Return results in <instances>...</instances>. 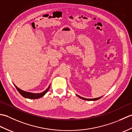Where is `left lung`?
Listing matches in <instances>:
<instances>
[{"instance_id": "8db88e82", "label": "left lung", "mask_w": 132, "mask_h": 132, "mask_svg": "<svg viewBox=\"0 0 132 132\" xmlns=\"http://www.w3.org/2000/svg\"><path fill=\"white\" fill-rule=\"evenodd\" d=\"M77 96H78L79 97V98H80V99H83V100H88V101H92V100H93V101H95V100H98V99H100V98L102 97V96H101V97H99L94 98V99H86V98H84V97H81V96H79V95H77Z\"/></svg>"}]
</instances>
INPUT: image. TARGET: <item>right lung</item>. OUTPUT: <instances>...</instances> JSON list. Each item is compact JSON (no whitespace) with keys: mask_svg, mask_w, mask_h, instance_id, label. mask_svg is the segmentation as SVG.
<instances>
[{"mask_svg":"<svg viewBox=\"0 0 132 132\" xmlns=\"http://www.w3.org/2000/svg\"><path fill=\"white\" fill-rule=\"evenodd\" d=\"M14 85V84H13ZM15 87L16 88L17 90L19 91V92L20 94L23 97H26V98H28V99H38V98H40L41 97H43V96H44L46 92L48 91V90L50 88V85H49V86L48 87L45 91H44V92H41V93H38V94H36V93H32V92H27L22 90V89H20L19 88H18L16 85H14Z\"/></svg>","mask_w":132,"mask_h":132,"instance_id":"1","label":"right lung"}]
</instances>
